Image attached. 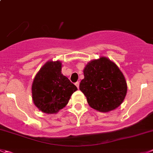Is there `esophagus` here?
<instances>
[{"mask_svg": "<svg viewBox=\"0 0 153 153\" xmlns=\"http://www.w3.org/2000/svg\"><path fill=\"white\" fill-rule=\"evenodd\" d=\"M79 81H77V82H76V83H75V86H76L77 87V88H79Z\"/></svg>", "mask_w": 153, "mask_h": 153, "instance_id": "1", "label": "esophagus"}]
</instances>
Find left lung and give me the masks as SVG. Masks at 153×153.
Listing matches in <instances>:
<instances>
[{"label":"left lung","mask_w":153,"mask_h":153,"mask_svg":"<svg viewBox=\"0 0 153 153\" xmlns=\"http://www.w3.org/2000/svg\"><path fill=\"white\" fill-rule=\"evenodd\" d=\"M79 89L90 106L101 112L118 108L127 94V82L116 64L107 57L90 61L83 70Z\"/></svg>","instance_id":"8db88e82"}]
</instances>
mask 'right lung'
<instances>
[{
	"label": "right lung",
	"mask_w": 153,
	"mask_h": 153,
	"mask_svg": "<svg viewBox=\"0 0 153 153\" xmlns=\"http://www.w3.org/2000/svg\"><path fill=\"white\" fill-rule=\"evenodd\" d=\"M61 71L60 61H48L34 78L31 86L32 100L37 108L44 113L59 112L67 105L72 94L78 90Z\"/></svg>",
	"instance_id": "1"
}]
</instances>
